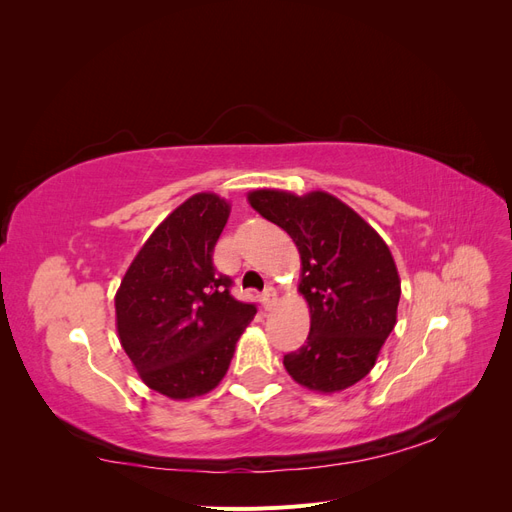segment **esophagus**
<instances>
[{
  "label": "esophagus",
  "mask_w": 512,
  "mask_h": 512,
  "mask_svg": "<svg viewBox=\"0 0 512 512\" xmlns=\"http://www.w3.org/2000/svg\"><path fill=\"white\" fill-rule=\"evenodd\" d=\"M275 299H277V292H275V288H273V286H267L265 290H262V294H260V303H262V307H265V309H271V307H273V303H275Z\"/></svg>",
  "instance_id": "1"
}]
</instances>
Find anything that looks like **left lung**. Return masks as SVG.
I'll list each match as a JSON object with an SVG mask.
<instances>
[{"mask_svg": "<svg viewBox=\"0 0 512 512\" xmlns=\"http://www.w3.org/2000/svg\"><path fill=\"white\" fill-rule=\"evenodd\" d=\"M301 254L299 292L309 305L307 342L284 354L294 382L337 393L365 378L397 322L401 282L389 245L359 213L327 192L247 194Z\"/></svg>", "mask_w": 512, "mask_h": 512, "instance_id": "1", "label": "left lung"}]
</instances>
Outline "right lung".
Instances as JSON below:
<instances>
[{
	"instance_id": "obj_1",
	"label": "right lung",
	"mask_w": 512,
	"mask_h": 512,
	"mask_svg": "<svg viewBox=\"0 0 512 512\" xmlns=\"http://www.w3.org/2000/svg\"><path fill=\"white\" fill-rule=\"evenodd\" d=\"M228 213L226 200L209 192L185 200L153 230L115 294L123 350L149 389L170 399L215 389L256 314L213 267Z\"/></svg>"
}]
</instances>
